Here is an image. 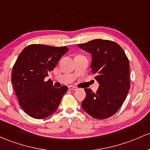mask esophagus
<instances>
[{"mask_svg":"<svg viewBox=\"0 0 150 150\" xmlns=\"http://www.w3.org/2000/svg\"><path fill=\"white\" fill-rule=\"evenodd\" d=\"M68 88H69V90H71V91H75V90H77V88L74 87V86H68Z\"/></svg>","mask_w":150,"mask_h":150,"instance_id":"esophagus-1","label":"esophagus"}]
</instances>
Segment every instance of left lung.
Segmentation results:
<instances>
[{
	"instance_id": "obj_1",
	"label": "left lung",
	"mask_w": 150,
	"mask_h": 150,
	"mask_svg": "<svg viewBox=\"0 0 150 150\" xmlns=\"http://www.w3.org/2000/svg\"><path fill=\"white\" fill-rule=\"evenodd\" d=\"M78 46L92 54L91 72L100 85L96 93L85 88L82 108L94 119L111 117L121 108L130 89L128 57L113 41L94 39Z\"/></svg>"
}]
</instances>
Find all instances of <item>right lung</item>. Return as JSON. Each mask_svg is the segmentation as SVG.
I'll list each match as a JSON object with an SVG mask.
<instances>
[{"instance_id":"obj_1","label":"right lung","mask_w":150,"mask_h":150,"mask_svg":"<svg viewBox=\"0 0 150 150\" xmlns=\"http://www.w3.org/2000/svg\"><path fill=\"white\" fill-rule=\"evenodd\" d=\"M69 49L30 45L18 55L11 73L14 91L22 109L31 117L45 119L57 111L67 86L57 88L45 78Z\"/></svg>"}]
</instances>
